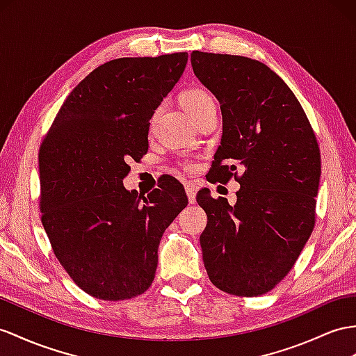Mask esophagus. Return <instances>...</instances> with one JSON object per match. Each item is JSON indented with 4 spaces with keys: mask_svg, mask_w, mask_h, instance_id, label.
<instances>
[{
    "mask_svg": "<svg viewBox=\"0 0 356 356\" xmlns=\"http://www.w3.org/2000/svg\"><path fill=\"white\" fill-rule=\"evenodd\" d=\"M185 191H186V195H188V200L191 204L195 203V195H197V186L195 184H193V181H186L185 184Z\"/></svg>",
    "mask_w": 356,
    "mask_h": 356,
    "instance_id": "esophagus-1",
    "label": "esophagus"
}]
</instances>
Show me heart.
Listing matches in <instances>:
<instances>
[{
	"label": "heart",
	"mask_w": 356,
	"mask_h": 356,
	"mask_svg": "<svg viewBox=\"0 0 356 356\" xmlns=\"http://www.w3.org/2000/svg\"><path fill=\"white\" fill-rule=\"evenodd\" d=\"M180 104H181V106L185 108V111L191 117L195 118L207 105L213 104V99H212L211 95L207 93L206 90L198 88V87H193V88L185 90L184 93L180 95ZM184 167L191 168V163L184 162Z\"/></svg>",
	"instance_id": "obj_1"
}]
</instances>
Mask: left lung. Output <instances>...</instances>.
<instances>
[{"label":"left lung","instance_id":"left-lung-1","mask_svg":"<svg viewBox=\"0 0 356 356\" xmlns=\"http://www.w3.org/2000/svg\"><path fill=\"white\" fill-rule=\"evenodd\" d=\"M191 65L221 105L212 181L234 176L241 185L234 206L206 188L197 194L207 215L200 236L204 268L225 293H268L293 268L314 229L321 180L314 131L293 91L263 63L194 51Z\"/></svg>","mask_w":356,"mask_h":356}]
</instances>
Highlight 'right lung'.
<instances>
[{
	"mask_svg": "<svg viewBox=\"0 0 356 356\" xmlns=\"http://www.w3.org/2000/svg\"><path fill=\"white\" fill-rule=\"evenodd\" d=\"M186 61L176 52L99 66L72 90L40 145L43 229L69 277L97 299H131L152 286L162 234L188 204L175 177L147 197L123 186Z\"/></svg>",
	"mask_w": 356,
	"mask_h": 356,
	"instance_id": "obj_1",
	"label": "right lung"
}]
</instances>
